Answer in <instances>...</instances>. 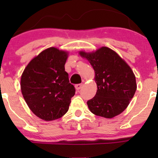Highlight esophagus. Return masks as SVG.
<instances>
[{
    "label": "esophagus",
    "mask_w": 158,
    "mask_h": 158,
    "mask_svg": "<svg viewBox=\"0 0 158 158\" xmlns=\"http://www.w3.org/2000/svg\"><path fill=\"white\" fill-rule=\"evenodd\" d=\"M82 86H83V85H82V83H81V84H76V85H75V87H76V90H77V91H79V89H82Z\"/></svg>",
    "instance_id": "obj_1"
}]
</instances>
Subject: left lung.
<instances>
[{
    "instance_id": "8db88e82",
    "label": "left lung",
    "mask_w": 158,
    "mask_h": 158,
    "mask_svg": "<svg viewBox=\"0 0 158 158\" xmlns=\"http://www.w3.org/2000/svg\"><path fill=\"white\" fill-rule=\"evenodd\" d=\"M89 60L95 73L96 94L87 102L94 114L111 118L128 107L136 91L130 66L112 49L103 47L95 52H79Z\"/></svg>"
}]
</instances>
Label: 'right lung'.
<instances>
[{
    "mask_svg": "<svg viewBox=\"0 0 158 158\" xmlns=\"http://www.w3.org/2000/svg\"><path fill=\"white\" fill-rule=\"evenodd\" d=\"M67 52L50 47L33 58L20 80L23 96L37 117L45 121L58 119L69 110L76 89L65 71Z\"/></svg>",
    "mask_w": 158,
    "mask_h": 158,
    "instance_id": "obj_1",
    "label": "right lung"
}]
</instances>
